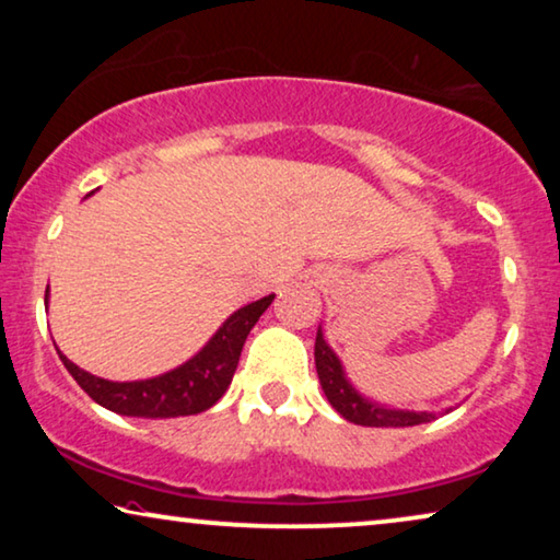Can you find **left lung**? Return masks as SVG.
<instances>
[{
    "label": "left lung",
    "mask_w": 560,
    "mask_h": 560,
    "mask_svg": "<svg viewBox=\"0 0 560 560\" xmlns=\"http://www.w3.org/2000/svg\"><path fill=\"white\" fill-rule=\"evenodd\" d=\"M316 372L320 380V387L331 402V408L349 420V423L366 425V428H408L431 423L435 420V412H416V410H397L387 408V405L366 400L351 387V382L343 374V366L334 349L324 341V334H316Z\"/></svg>",
    "instance_id": "left-lung-1"
}]
</instances>
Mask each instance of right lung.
<instances>
[{
    "label": "right lung",
    "mask_w": 560,
    "mask_h": 560,
    "mask_svg": "<svg viewBox=\"0 0 560 560\" xmlns=\"http://www.w3.org/2000/svg\"><path fill=\"white\" fill-rule=\"evenodd\" d=\"M272 298L275 295L259 298V301L232 313L194 359L152 380L109 382L83 372L60 351L58 357L83 393L106 410L135 418L196 416V412L217 405L219 397L232 385L244 341H247L252 326L267 311V305L272 303ZM45 303H48V293H45Z\"/></svg>",
    "instance_id": "1"
}]
</instances>
